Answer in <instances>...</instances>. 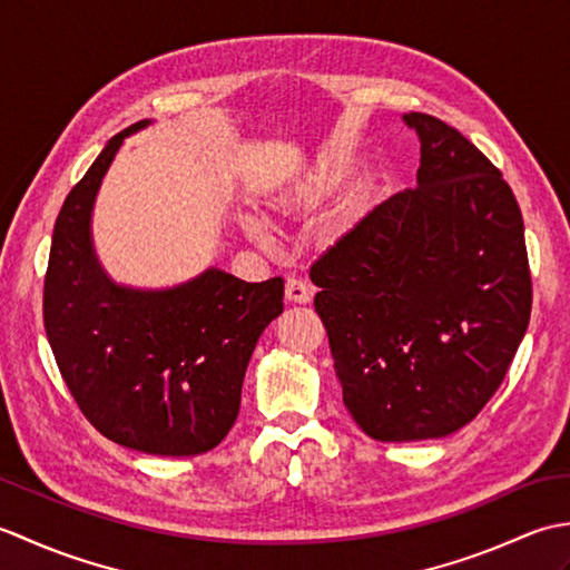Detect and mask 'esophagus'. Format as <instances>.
Listing matches in <instances>:
<instances>
[{
	"label": "esophagus",
	"mask_w": 570,
	"mask_h": 570,
	"mask_svg": "<svg viewBox=\"0 0 570 570\" xmlns=\"http://www.w3.org/2000/svg\"><path fill=\"white\" fill-rule=\"evenodd\" d=\"M286 298L292 301V304H311L313 292L306 282H301V278H288L286 282Z\"/></svg>",
	"instance_id": "obj_1"
}]
</instances>
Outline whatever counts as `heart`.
Wrapping results in <instances>:
<instances>
[{
    "label": "heart",
    "instance_id": "1",
    "mask_svg": "<svg viewBox=\"0 0 570 570\" xmlns=\"http://www.w3.org/2000/svg\"><path fill=\"white\" fill-rule=\"evenodd\" d=\"M337 188L335 178L328 171H316L304 178L288 184L284 190H278L276 196L266 205V210L274 217V220H296V217H308L318 213L328 198ZM249 229L254 235L262 233L257 223H252Z\"/></svg>",
    "mask_w": 570,
    "mask_h": 570
}]
</instances>
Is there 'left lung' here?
I'll list each match as a JSON object with an SVG mask.
<instances>
[{"instance_id": "1", "label": "left lung", "mask_w": 570, "mask_h": 570, "mask_svg": "<svg viewBox=\"0 0 570 570\" xmlns=\"http://www.w3.org/2000/svg\"><path fill=\"white\" fill-rule=\"evenodd\" d=\"M416 188L372 208L311 266L343 402L374 441L463 429L498 392L531 316L510 184L439 117L409 112Z\"/></svg>"}]
</instances>
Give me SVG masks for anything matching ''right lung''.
I'll use <instances>...</instances> for the list:
<instances>
[{"mask_svg": "<svg viewBox=\"0 0 570 570\" xmlns=\"http://www.w3.org/2000/svg\"><path fill=\"white\" fill-rule=\"evenodd\" d=\"M119 131L63 203L43 282V325L60 377L105 439L151 455H198L233 429L262 331L284 311V278L247 284L208 269L168 292L112 284L90 213Z\"/></svg>", "mask_w": 570, "mask_h": 570, "instance_id": "right-lung-1", "label": "right lung"}]
</instances>
